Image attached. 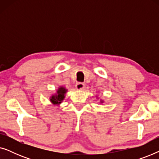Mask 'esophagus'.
Wrapping results in <instances>:
<instances>
[{"instance_id":"1","label":"esophagus","mask_w":159,"mask_h":159,"mask_svg":"<svg viewBox=\"0 0 159 159\" xmlns=\"http://www.w3.org/2000/svg\"><path fill=\"white\" fill-rule=\"evenodd\" d=\"M84 84L82 82H79V83H77L76 84V89L78 90H81L82 89H84Z\"/></svg>"}]
</instances>
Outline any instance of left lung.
Returning a JSON list of instances; mask_svg holds the SVG:
<instances>
[{
  "instance_id": "1",
  "label": "left lung",
  "mask_w": 159,
  "mask_h": 159,
  "mask_svg": "<svg viewBox=\"0 0 159 159\" xmlns=\"http://www.w3.org/2000/svg\"><path fill=\"white\" fill-rule=\"evenodd\" d=\"M96 98H97V99H98V96H96ZM103 103H104V101H103V100H102V99H101V100H100V103L103 104Z\"/></svg>"
}]
</instances>
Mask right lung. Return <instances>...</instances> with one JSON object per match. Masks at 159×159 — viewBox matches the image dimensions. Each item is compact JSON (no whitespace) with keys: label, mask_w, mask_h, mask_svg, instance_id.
<instances>
[{"label":"right lung","mask_w":159,"mask_h":159,"mask_svg":"<svg viewBox=\"0 0 159 159\" xmlns=\"http://www.w3.org/2000/svg\"><path fill=\"white\" fill-rule=\"evenodd\" d=\"M67 92H68V90H67V89L65 87L59 86L56 89V92L50 96V101L53 105L59 106L64 100Z\"/></svg>","instance_id":"1"}]
</instances>
